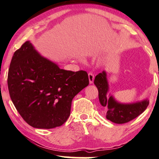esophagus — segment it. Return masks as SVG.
Here are the masks:
<instances>
[{
    "mask_svg": "<svg viewBox=\"0 0 159 159\" xmlns=\"http://www.w3.org/2000/svg\"><path fill=\"white\" fill-rule=\"evenodd\" d=\"M88 76H89V84H93V81H94V76L92 73H89L88 74Z\"/></svg>",
    "mask_w": 159,
    "mask_h": 159,
    "instance_id": "esophagus-1",
    "label": "esophagus"
}]
</instances>
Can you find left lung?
<instances>
[{"mask_svg": "<svg viewBox=\"0 0 159 159\" xmlns=\"http://www.w3.org/2000/svg\"><path fill=\"white\" fill-rule=\"evenodd\" d=\"M94 84L98 89L100 103L104 108L106 118L114 123L123 124L135 119L149 105L148 99L131 103H122L116 101L112 95H108L109 86L106 71L95 76Z\"/></svg>", "mask_w": 159, "mask_h": 159, "instance_id": "obj_1", "label": "left lung"}]
</instances>
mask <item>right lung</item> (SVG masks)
<instances>
[{
	"label": "right lung",
	"mask_w": 159,
	"mask_h": 159,
	"mask_svg": "<svg viewBox=\"0 0 159 159\" xmlns=\"http://www.w3.org/2000/svg\"><path fill=\"white\" fill-rule=\"evenodd\" d=\"M7 83L23 119L34 128L50 129L67 121L72 100L89 85V78L84 70L61 69L26 41L14 53Z\"/></svg>",
	"instance_id": "right-lung-1"
}]
</instances>
